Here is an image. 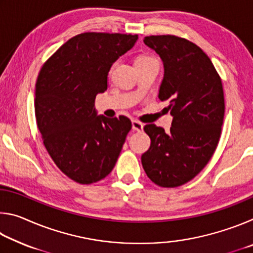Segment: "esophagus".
I'll list each match as a JSON object with an SVG mask.
<instances>
[{"mask_svg": "<svg viewBox=\"0 0 253 253\" xmlns=\"http://www.w3.org/2000/svg\"><path fill=\"white\" fill-rule=\"evenodd\" d=\"M131 125H132V129L136 130V131H142L144 125L140 122L138 121H132L131 122Z\"/></svg>", "mask_w": 253, "mask_h": 253, "instance_id": "34e87169", "label": "esophagus"}]
</instances>
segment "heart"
<instances>
[{
	"mask_svg": "<svg viewBox=\"0 0 253 253\" xmlns=\"http://www.w3.org/2000/svg\"><path fill=\"white\" fill-rule=\"evenodd\" d=\"M147 59H152V58L147 57V55H140V57L136 59V61H139V60H147Z\"/></svg>",
	"mask_w": 253,
	"mask_h": 253,
	"instance_id": "1",
	"label": "heart"
}]
</instances>
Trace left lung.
Instances as JSON below:
<instances>
[{
	"label": "left lung",
	"instance_id": "1",
	"mask_svg": "<svg viewBox=\"0 0 253 253\" xmlns=\"http://www.w3.org/2000/svg\"><path fill=\"white\" fill-rule=\"evenodd\" d=\"M160 55L164 78L158 98L173 116L169 132L155 124L144 130L151 147L142 155L145 173L162 187H177L194 178L219 144L224 118V95L219 74L204 51L175 36L145 37Z\"/></svg>",
	"mask_w": 253,
	"mask_h": 253
}]
</instances>
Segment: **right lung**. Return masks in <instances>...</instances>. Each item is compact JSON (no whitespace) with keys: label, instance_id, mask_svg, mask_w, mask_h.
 I'll return each mask as SVG.
<instances>
[{"label":"right lung","instance_id":"add662e5","mask_svg":"<svg viewBox=\"0 0 253 253\" xmlns=\"http://www.w3.org/2000/svg\"><path fill=\"white\" fill-rule=\"evenodd\" d=\"M137 39V34H78L46 60L38 76L34 109L44 147L77 183L105 178L131 129L126 116H97L95 98L107 90L110 67Z\"/></svg>","mask_w":253,"mask_h":253}]
</instances>
